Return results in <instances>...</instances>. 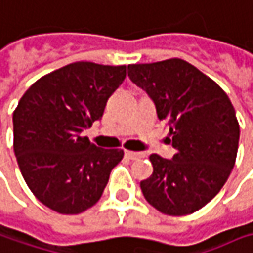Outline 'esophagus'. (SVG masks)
<instances>
[{
	"mask_svg": "<svg viewBox=\"0 0 253 253\" xmlns=\"http://www.w3.org/2000/svg\"><path fill=\"white\" fill-rule=\"evenodd\" d=\"M125 156L127 159L130 160H138V159H144L146 154L144 153H140V151H131V150H125Z\"/></svg>",
	"mask_w": 253,
	"mask_h": 253,
	"instance_id": "esophagus-1",
	"label": "esophagus"
}]
</instances>
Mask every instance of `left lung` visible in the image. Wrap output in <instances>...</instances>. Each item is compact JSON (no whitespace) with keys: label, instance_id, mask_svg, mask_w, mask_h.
<instances>
[{"label":"left lung","instance_id":"obj_1","mask_svg":"<svg viewBox=\"0 0 253 253\" xmlns=\"http://www.w3.org/2000/svg\"><path fill=\"white\" fill-rule=\"evenodd\" d=\"M128 76L154 102L177 150L171 160L150 156L153 174L140 182L143 195L163 214H192L219 192L235 166V109L211 78L178 58L128 65Z\"/></svg>","mask_w":253,"mask_h":253}]
</instances>
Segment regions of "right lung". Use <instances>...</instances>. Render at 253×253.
<instances>
[{"instance_id": "add662e5", "label": "right lung", "mask_w": 253, "mask_h": 253, "mask_svg": "<svg viewBox=\"0 0 253 253\" xmlns=\"http://www.w3.org/2000/svg\"><path fill=\"white\" fill-rule=\"evenodd\" d=\"M125 78V65L75 62L42 76L21 97L12 116L15 157L29 190L50 210L81 214L100 200L125 153L96 147L82 131L102 119Z\"/></svg>"}]
</instances>
